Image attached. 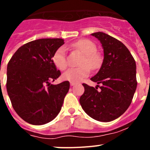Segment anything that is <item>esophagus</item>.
<instances>
[{
  "instance_id": "34e87169",
  "label": "esophagus",
  "mask_w": 150,
  "mask_h": 150,
  "mask_svg": "<svg viewBox=\"0 0 150 150\" xmlns=\"http://www.w3.org/2000/svg\"><path fill=\"white\" fill-rule=\"evenodd\" d=\"M76 84V83H74V82H70V86H75Z\"/></svg>"
}]
</instances>
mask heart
<instances>
[{"instance_id":"b5f03b06","label":"heart","mask_w":150,"mask_h":150,"mask_svg":"<svg viewBox=\"0 0 150 150\" xmlns=\"http://www.w3.org/2000/svg\"><path fill=\"white\" fill-rule=\"evenodd\" d=\"M71 47L80 50L83 54L78 68H72L63 74V78L66 81L78 83L87 77L90 72V69H96L101 64V58L96 53L97 47L92 41L86 39H83L71 44ZM53 62L55 66L60 70L63 71L67 67L66 48L64 46H61L53 53Z\"/></svg>"}]
</instances>
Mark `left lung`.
I'll list each match as a JSON object with an SVG mask.
<instances>
[{"instance_id":"8db88e82","label":"left lung","mask_w":150,"mask_h":150,"mask_svg":"<svg viewBox=\"0 0 150 150\" xmlns=\"http://www.w3.org/2000/svg\"><path fill=\"white\" fill-rule=\"evenodd\" d=\"M101 42L104 59L99 72L91 78L102 84L100 90L83 83L84 93L80 103L84 111L100 122L113 121L126 111L137 86L136 64L125 45L103 33H91Z\"/></svg>"}]
</instances>
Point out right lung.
<instances>
[{
    "mask_svg": "<svg viewBox=\"0 0 150 150\" xmlns=\"http://www.w3.org/2000/svg\"><path fill=\"white\" fill-rule=\"evenodd\" d=\"M62 39H40L18 48L7 65L6 89L13 108L24 121L41 125L52 121L62 109L69 81L50 83L61 75L53 53Z\"/></svg>",
    "mask_w": 150,
    "mask_h": 150,
    "instance_id": "1",
    "label": "right lung"
}]
</instances>
